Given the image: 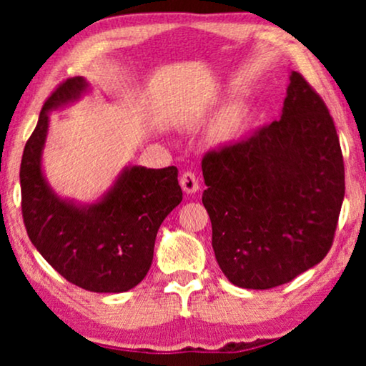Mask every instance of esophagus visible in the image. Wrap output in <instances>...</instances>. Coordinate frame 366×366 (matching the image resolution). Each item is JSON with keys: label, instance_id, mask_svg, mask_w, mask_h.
<instances>
[{"label": "esophagus", "instance_id": "1", "mask_svg": "<svg viewBox=\"0 0 366 366\" xmlns=\"http://www.w3.org/2000/svg\"><path fill=\"white\" fill-rule=\"evenodd\" d=\"M179 184H182L184 193H194L199 188L197 174H194L193 172H189V169L183 172L182 178H179Z\"/></svg>", "mask_w": 366, "mask_h": 366}]
</instances>
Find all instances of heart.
<instances>
[{"mask_svg":"<svg viewBox=\"0 0 366 366\" xmlns=\"http://www.w3.org/2000/svg\"><path fill=\"white\" fill-rule=\"evenodd\" d=\"M244 109L237 104V107H232L229 109H227L219 119L214 124L213 128V134L218 142H232L238 137L239 133L243 132L244 127Z\"/></svg>","mask_w":366,"mask_h":366,"instance_id":"b5f03b06","label":"heart"}]
</instances>
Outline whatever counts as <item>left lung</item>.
Listing matches in <instances>:
<instances>
[{
  "label": "left lung",
  "instance_id": "obj_1",
  "mask_svg": "<svg viewBox=\"0 0 366 366\" xmlns=\"http://www.w3.org/2000/svg\"><path fill=\"white\" fill-rule=\"evenodd\" d=\"M278 122L202 159L214 257L239 288L292 282L327 257L345 197L333 118L293 71Z\"/></svg>",
  "mask_w": 366,
  "mask_h": 366
}]
</instances>
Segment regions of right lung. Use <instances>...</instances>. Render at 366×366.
Returning a JSON list of instances; mask_svg holds the SVG:
<instances>
[{
	"instance_id": "right-lung-1",
	"label": "right lung",
	"mask_w": 366,
	"mask_h": 366,
	"mask_svg": "<svg viewBox=\"0 0 366 366\" xmlns=\"http://www.w3.org/2000/svg\"><path fill=\"white\" fill-rule=\"evenodd\" d=\"M84 88L81 76L68 78L43 104L19 167L23 222L31 243L66 282L88 292L122 293L147 277L159 224L178 207L183 192L177 167L129 168L89 208L63 202L48 188L41 173L48 112Z\"/></svg>"
}]
</instances>
